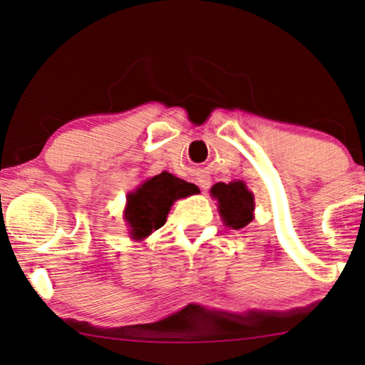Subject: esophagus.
I'll list each match as a JSON object with an SVG mask.
<instances>
[{"instance_id": "esophagus-1", "label": "esophagus", "mask_w": 365, "mask_h": 365, "mask_svg": "<svg viewBox=\"0 0 365 365\" xmlns=\"http://www.w3.org/2000/svg\"><path fill=\"white\" fill-rule=\"evenodd\" d=\"M197 183H199V187L202 188V190H205V188H209V185H210V178L205 177V175H200V177L197 178Z\"/></svg>"}]
</instances>
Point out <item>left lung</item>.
I'll return each mask as SVG.
<instances>
[{"label": "left lung", "mask_w": 365, "mask_h": 365, "mask_svg": "<svg viewBox=\"0 0 365 365\" xmlns=\"http://www.w3.org/2000/svg\"><path fill=\"white\" fill-rule=\"evenodd\" d=\"M210 194L219 200L221 216L232 230H241L253 219V194L248 192L243 182H232L227 185L216 183L210 188Z\"/></svg>", "instance_id": "8db88e82"}]
</instances>
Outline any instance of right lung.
<instances>
[{"label": "right lung", "mask_w": 365, "mask_h": 365, "mask_svg": "<svg viewBox=\"0 0 365 365\" xmlns=\"http://www.w3.org/2000/svg\"><path fill=\"white\" fill-rule=\"evenodd\" d=\"M194 183L173 177L171 173L156 175L144 182L127 199L125 219L130 225L133 238H146L149 232L160 230L166 222L171 204L180 197L195 194Z\"/></svg>", "instance_id": "obj_1"}]
</instances>
